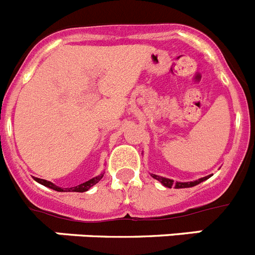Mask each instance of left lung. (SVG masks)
I'll list each match as a JSON object with an SVG mask.
<instances>
[{"label": "left lung", "instance_id": "obj_1", "mask_svg": "<svg viewBox=\"0 0 255 255\" xmlns=\"http://www.w3.org/2000/svg\"><path fill=\"white\" fill-rule=\"evenodd\" d=\"M152 177L155 180H158L162 185L166 186V188H172L173 186V188H176V189H181V188H191V186L198 185V184H200V182H203L204 180L209 179V177H211V175H209V176H206V177H202V179L195 180V181H189V182H180V181L175 182L173 180L167 179V177H161V176H158V175H154V173H152Z\"/></svg>", "mask_w": 255, "mask_h": 255}]
</instances>
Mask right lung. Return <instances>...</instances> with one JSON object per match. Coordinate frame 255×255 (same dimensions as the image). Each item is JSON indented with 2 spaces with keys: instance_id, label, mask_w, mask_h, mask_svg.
<instances>
[{
  "instance_id": "obj_1",
  "label": "right lung",
  "mask_w": 255,
  "mask_h": 255,
  "mask_svg": "<svg viewBox=\"0 0 255 255\" xmlns=\"http://www.w3.org/2000/svg\"><path fill=\"white\" fill-rule=\"evenodd\" d=\"M102 177H103V173H101L100 176H96V177H93V179L83 182V184H80V185L74 186V188H67V189L58 188L57 185L52 184L51 181H47V180H43V179H38V177H35L34 180L37 182H39V184H42V185L47 186V188H49V189H53V190H56V191H76V193H84V191L89 190V189H91L93 185H96L97 182L100 181Z\"/></svg>"
}]
</instances>
